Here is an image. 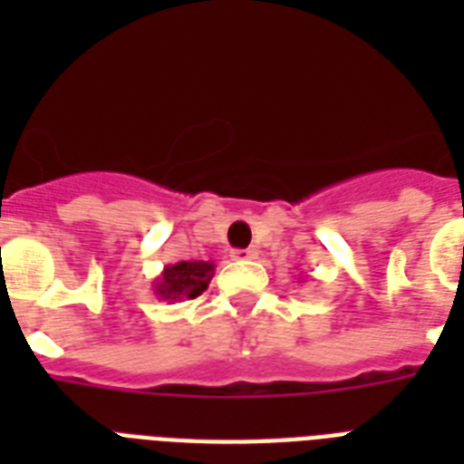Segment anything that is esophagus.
Segmentation results:
<instances>
[{"mask_svg": "<svg viewBox=\"0 0 464 464\" xmlns=\"http://www.w3.org/2000/svg\"><path fill=\"white\" fill-rule=\"evenodd\" d=\"M231 257L233 259H240V262H245V259H257L259 252L255 250V247H247V250H233Z\"/></svg>", "mask_w": 464, "mask_h": 464, "instance_id": "34e87169", "label": "esophagus"}]
</instances>
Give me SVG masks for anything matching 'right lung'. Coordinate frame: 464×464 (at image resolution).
I'll use <instances>...</instances> for the list:
<instances>
[{"mask_svg":"<svg viewBox=\"0 0 464 464\" xmlns=\"http://www.w3.org/2000/svg\"><path fill=\"white\" fill-rule=\"evenodd\" d=\"M214 276V262H176L167 265L160 276L152 281V291L157 300L180 303V300H193L207 291V285Z\"/></svg>","mask_w":464,"mask_h":464,"instance_id":"obj_1","label":"right lung"}]
</instances>
